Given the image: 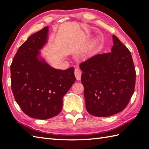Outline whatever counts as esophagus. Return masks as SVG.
I'll list each match as a JSON object with an SVG mask.
<instances>
[{"mask_svg":"<svg viewBox=\"0 0 149 149\" xmlns=\"http://www.w3.org/2000/svg\"><path fill=\"white\" fill-rule=\"evenodd\" d=\"M74 75L75 77L77 78V80H80L81 79V71L79 70L78 69H75L74 70Z\"/></svg>","mask_w":149,"mask_h":149,"instance_id":"1","label":"esophagus"}]
</instances>
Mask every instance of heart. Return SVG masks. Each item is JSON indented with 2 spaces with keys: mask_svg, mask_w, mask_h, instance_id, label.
<instances>
[{
  "mask_svg": "<svg viewBox=\"0 0 149 149\" xmlns=\"http://www.w3.org/2000/svg\"><path fill=\"white\" fill-rule=\"evenodd\" d=\"M99 42H100L99 38H95V40H94L93 42V45H94V46H95V45H97L98 44Z\"/></svg>",
  "mask_w": 149,
  "mask_h": 149,
  "instance_id": "1",
  "label": "heart"
}]
</instances>
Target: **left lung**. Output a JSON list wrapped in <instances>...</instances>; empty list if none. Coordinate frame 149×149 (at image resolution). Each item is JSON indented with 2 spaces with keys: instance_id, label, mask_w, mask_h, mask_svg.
<instances>
[{
  "instance_id": "8db88e82",
  "label": "left lung",
  "mask_w": 149,
  "mask_h": 149,
  "mask_svg": "<svg viewBox=\"0 0 149 149\" xmlns=\"http://www.w3.org/2000/svg\"><path fill=\"white\" fill-rule=\"evenodd\" d=\"M111 53L80 63L88 113L107 117L122 111L134 91L136 71L131 53L114 35Z\"/></svg>"
}]
</instances>
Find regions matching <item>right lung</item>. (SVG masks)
<instances>
[{
	"label": "right lung",
	"mask_w": 149,
	"mask_h": 149,
	"mask_svg": "<svg viewBox=\"0 0 149 149\" xmlns=\"http://www.w3.org/2000/svg\"><path fill=\"white\" fill-rule=\"evenodd\" d=\"M49 27L31 35L20 45L11 65V89L22 111L35 119L58 114L63 97L76 81L73 67L54 69L40 55L47 42Z\"/></svg>",
	"instance_id": "obj_1"
}]
</instances>
